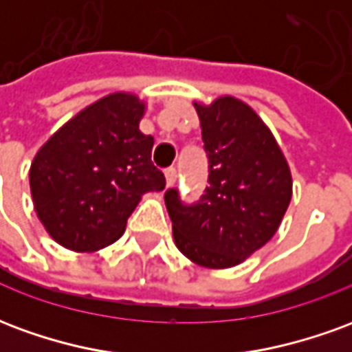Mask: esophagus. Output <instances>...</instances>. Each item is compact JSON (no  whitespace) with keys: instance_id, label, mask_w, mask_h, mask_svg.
Returning <instances> with one entry per match:
<instances>
[{"instance_id":"1","label":"esophagus","mask_w":352,"mask_h":352,"mask_svg":"<svg viewBox=\"0 0 352 352\" xmlns=\"http://www.w3.org/2000/svg\"><path fill=\"white\" fill-rule=\"evenodd\" d=\"M164 175H166V186H173V184H175V181H177V169L175 168L166 169V173H164Z\"/></svg>"}]
</instances>
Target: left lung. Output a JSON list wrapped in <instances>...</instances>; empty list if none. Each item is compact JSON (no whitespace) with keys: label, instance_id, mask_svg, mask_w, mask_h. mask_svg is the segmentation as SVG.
Listing matches in <instances>:
<instances>
[{"label":"left lung","instance_id":"8db88e82","mask_svg":"<svg viewBox=\"0 0 352 352\" xmlns=\"http://www.w3.org/2000/svg\"><path fill=\"white\" fill-rule=\"evenodd\" d=\"M209 158V186L192 206L164 194L179 251L204 267H232L264 247L292 198V177L270 128L241 100L194 103Z\"/></svg>","mask_w":352,"mask_h":352}]
</instances>
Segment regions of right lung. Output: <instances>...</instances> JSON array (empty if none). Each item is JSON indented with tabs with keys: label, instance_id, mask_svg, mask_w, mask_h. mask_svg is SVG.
Here are the masks:
<instances>
[{
	"label": "right lung",
	"instance_id": "1",
	"mask_svg": "<svg viewBox=\"0 0 352 352\" xmlns=\"http://www.w3.org/2000/svg\"><path fill=\"white\" fill-rule=\"evenodd\" d=\"M145 103L135 94L101 98L65 122L30 168L35 213L65 249L100 251L115 243L145 192L166 177L151 162L154 139L139 131Z\"/></svg>",
	"mask_w": 352,
	"mask_h": 352
}]
</instances>
